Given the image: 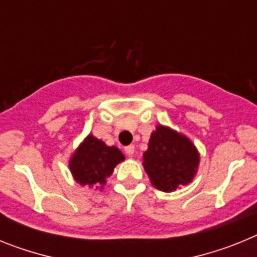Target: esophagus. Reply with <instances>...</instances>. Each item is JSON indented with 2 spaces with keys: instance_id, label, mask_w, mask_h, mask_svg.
Instances as JSON below:
<instances>
[{
  "instance_id": "1",
  "label": "esophagus",
  "mask_w": 257,
  "mask_h": 257,
  "mask_svg": "<svg viewBox=\"0 0 257 257\" xmlns=\"http://www.w3.org/2000/svg\"><path fill=\"white\" fill-rule=\"evenodd\" d=\"M124 152L128 157H133L134 153H135V147L134 145H127L126 148H124Z\"/></svg>"
}]
</instances>
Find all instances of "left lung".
I'll return each mask as SVG.
<instances>
[{"label":"left lung","instance_id":"1","mask_svg":"<svg viewBox=\"0 0 257 257\" xmlns=\"http://www.w3.org/2000/svg\"><path fill=\"white\" fill-rule=\"evenodd\" d=\"M143 160L153 187L162 192H174L193 180L199 154L187 136L158 124L152 133Z\"/></svg>","mask_w":257,"mask_h":257}]
</instances>
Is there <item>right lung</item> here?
I'll return each instance as SVG.
<instances>
[{
	"label": "right lung",
	"mask_w": 257,
	"mask_h": 257,
	"mask_svg": "<svg viewBox=\"0 0 257 257\" xmlns=\"http://www.w3.org/2000/svg\"><path fill=\"white\" fill-rule=\"evenodd\" d=\"M123 160L124 156L117 147H108L90 134L70 158L69 169L74 180L81 185L103 188L106 178Z\"/></svg>",
	"instance_id": "right-lung-1"
}]
</instances>
